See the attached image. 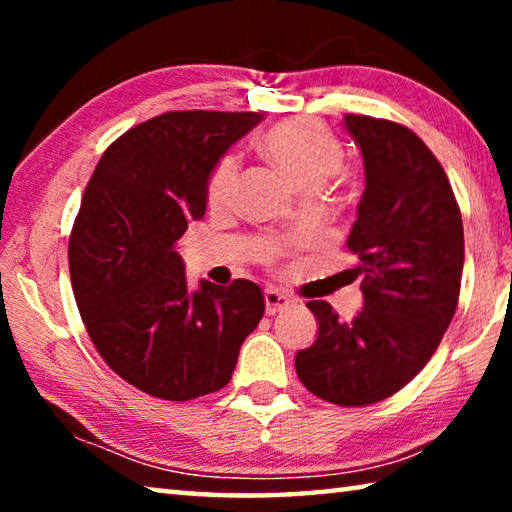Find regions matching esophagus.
<instances>
[{
    "label": "esophagus",
    "instance_id": "1",
    "mask_svg": "<svg viewBox=\"0 0 512 512\" xmlns=\"http://www.w3.org/2000/svg\"><path fill=\"white\" fill-rule=\"evenodd\" d=\"M264 302H266V314L273 316V314H277V311H280V309L289 307L291 300H289V296H284V293H280V291L266 289V291H264Z\"/></svg>",
    "mask_w": 512,
    "mask_h": 512
}]
</instances>
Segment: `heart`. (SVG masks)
Wrapping results in <instances>:
<instances>
[{"mask_svg":"<svg viewBox=\"0 0 512 512\" xmlns=\"http://www.w3.org/2000/svg\"><path fill=\"white\" fill-rule=\"evenodd\" d=\"M262 151L305 192H314L343 160V146L327 126L309 117L277 121L262 137ZM237 158L225 155L207 178V201L225 205L235 192Z\"/></svg>","mask_w":512,"mask_h":512,"instance_id":"1","label":"heart"}]
</instances>
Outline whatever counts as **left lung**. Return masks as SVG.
<instances>
[{
    "instance_id": "left-lung-1",
    "label": "left lung",
    "mask_w": 512,
    "mask_h": 512,
    "mask_svg": "<svg viewBox=\"0 0 512 512\" xmlns=\"http://www.w3.org/2000/svg\"><path fill=\"white\" fill-rule=\"evenodd\" d=\"M366 169L348 248L359 257L363 309L339 318L309 300L318 339L296 354L302 384L320 400H386L427 366L454 318L463 275V221L445 169L402 124L345 115Z\"/></svg>"
}]
</instances>
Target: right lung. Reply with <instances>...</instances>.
Returning a JSON list of instances; mask_svg holds the SVG:
<instances>
[{"instance_id":"1","label":"right lung","mask_w":512,"mask_h":512,"mask_svg":"<svg viewBox=\"0 0 512 512\" xmlns=\"http://www.w3.org/2000/svg\"><path fill=\"white\" fill-rule=\"evenodd\" d=\"M257 112L176 110L112 142L85 187L69 235V275L103 361L160 400L187 402L228 384L264 316L250 280L187 287L176 241L203 219L207 178L257 126Z\"/></svg>"}]
</instances>
